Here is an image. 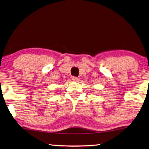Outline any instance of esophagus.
I'll return each instance as SVG.
<instances>
[{
    "label": "esophagus",
    "instance_id": "obj_1",
    "mask_svg": "<svg viewBox=\"0 0 149 149\" xmlns=\"http://www.w3.org/2000/svg\"><path fill=\"white\" fill-rule=\"evenodd\" d=\"M72 79L73 80V81H78V78L77 77H75V76H73L72 77Z\"/></svg>",
    "mask_w": 149,
    "mask_h": 149
}]
</instances>
